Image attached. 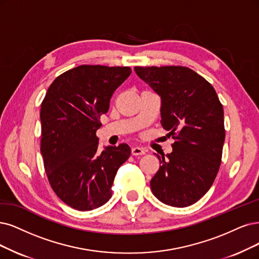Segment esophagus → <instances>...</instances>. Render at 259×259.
Listing matches in <instances>:
<instances>
[{
    "instance_id": "1",
    "label": "esophagus",
    "mask_w": 259,
    "mask_h": 259,
    "mask_svg": "<svg viewBox=\"0 0 259 259\" xmlns=\"http://www.w3.org/2000/svg\"><path fill=\"white\" fill-rule=\"evenodd\" d=\"M145 154V150L141 147H132L131 148V155L132 156H142Z\"/></svg>"
}]
</instances>
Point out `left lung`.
Returning <instances> with one entry per match:
<instances>
[{
  "mask_svg": "<svg viewBox=\"0 0 259 259\" xmlns=\"http://www.w3.org/2000/svg\"><path fill=\"white\" fill-rule=\"evenodd\" d=\"M162 100L161 124L175 142L150 181L154 195L168 206L187 207L212 186L222 161L224 111L202 75L184 66L135 67Z\"/></svg>",
  "mask_w": 259,
  "mask_h": 259,
  "instance_id": "8db88e82",
  "label": "left lung"
}]
</instances>
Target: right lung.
<instances>
[{"label":"right lung","instance_id":"right-lung-1","mask_svg":"<svg viewBox=\"0 0 259 259\" xmlns=\"http://www.w3.org/2000/svg\"><path fill=\"white\" fill-rule=\"evenodd\" d=\"M130 67L81 65L60 74L41 102L40 151L48 180L65 204L93 210L112 196L119 166L131 154L127 144L98 151L100 116Z\"/></svg>","mask_w":259,"mask_h":259}]
</instances>
